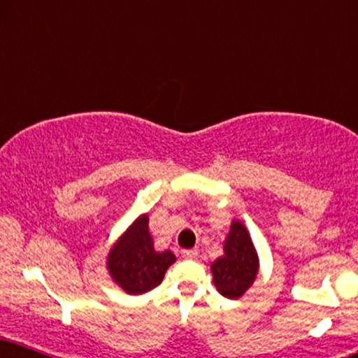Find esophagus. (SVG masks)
Segmentation results:
<instances>
[{"label":"esophagus","instance_id":"esophagus-1","mask_svg":"<svg viewBox=\"0 0 358 358\" xmlns=\"http://www.w3.org/2000/svg\"><path fill=\"white\" fill-rule=\"evenodd\" d=\"M182 257L185 259H196L197 258V250H184Z\"/></svg>","mask_w":358,"mask_h":358}]
</instances>
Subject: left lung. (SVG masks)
I'll use <instances>...</instances> for the list:
<instances>
[{
	"mask_svg": "<svg viewBox=\"0 0 358 358\" xmlns=\"http://www.w3.org/2000/svg\"><path fill=\"white\" fill-rule=\"evenodd\" d=\"M259 258L243 222L231 220L224 240V255L210 264L213 285L222 296L238 299L257 280Z\"/></svg>",
	"mask_w": 358,
	"mask_h": 358,
	"instance_id": "8db88e82",
	"label": "left lung"
}]
</instances>
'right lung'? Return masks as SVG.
<instances>
[{
    "mask_svg": "<svg viewBox=\"0 0 358 358\" xmlns=\"http://www.w3.org/2000/svg\"><path fill=\"white\" fill-rule=\"evenodd\" d=\"M176 262L171 250L157 252L150 231V217L141 213L111 245L106 270L117 286L131 296L145 294L161 285L168 268Z\"/></svg>",
    "mask_w": 358,
    "mask_h": 358,
    "instance_id": "right-lung-1",
    "label": "right lung"
}]
</instances>
